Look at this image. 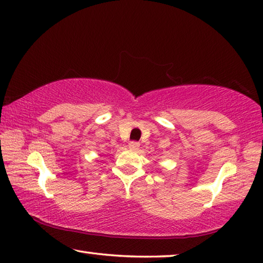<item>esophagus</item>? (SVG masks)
<instances>
[{"label": "esophagus", "mask_w": 263, "mask_h": 263, "mask_svg": "<svg viewBox=\"0 0 263 263\" xmlns=\"http://www.w3.org/2000/svg\"><path fill=\"white\" fill-rule=\"evenodd\" d=\"M129 147L133 148V150H136V148L140 147V143L136 142V141H132V142L129 143Z\"/></svg>", "instance_id": "esophagus-1"}]
</instances>
